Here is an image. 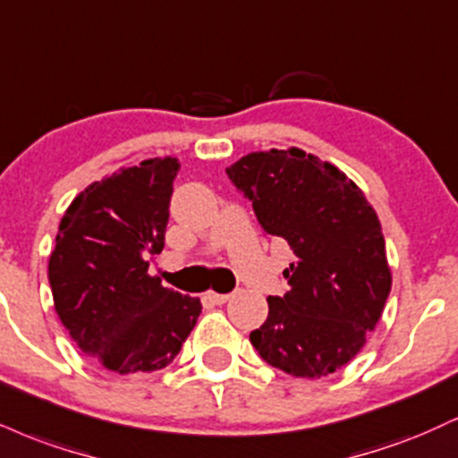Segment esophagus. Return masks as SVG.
<instances>
[{
    "mask_svg": "<svg viewBox=\"0 0 458 458\" xmlns=\"http://www.w3.org/2000/svg\"><path fill=\"white\" fill-rule=\"evenodd\" d=\"M228 299L230 294H219V292H207L205 294V301L211 302V305H224Z\"/></svg>",
    "mask_w": 458,
    "mask_h": 458,
    "instance_id": "34e87169",
    "label": "esophagus"
}]
</instances>
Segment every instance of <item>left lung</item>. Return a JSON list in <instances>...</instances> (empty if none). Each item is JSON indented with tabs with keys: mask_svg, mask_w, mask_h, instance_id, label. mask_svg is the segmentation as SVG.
Returning a JSON list of instances; mask_svg holds the SVG:
<instances>
[{
	"mask_svg": "<svg viewBox=\"0 0 458 458\" xmlns=\"http://www.w3.org/2000/svg\"><path fill=\"white\" fill-rule=\"evenodd\" d=\"M225 173L296 256L284 271L290 290L268 296L251 345L294 377L335 373L362 350L393 285L376 211L337 166L296 147L250 153Z\"/></svg>",
	"mask_w": 458,
	"mask_h": 458,
	"instance_id": "left-lung-1",
	"label": "left lung"
}]
</instances>
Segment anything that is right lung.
I'll list each match as a JSON object with an SVG mask.
<instances>
[{
  "mask_svg": "<svg viewBox=\"0 0 458 458\" xmlns=\"http://www.w3.org/2000/svg\"><path fill=\"white\" fill-rule=\"evenodd\" d=\"M179 168L176 157H153L91 183L64 213L48 260L65 330L119 376L170 365L202 311L200 299L147 273L164 247Z\"/></svg>",
  "mask_w": 458,
  "mask_h": 458,
  "instance_id": "1",
  "label": "right lung"
}]
</instances>
